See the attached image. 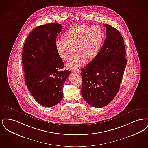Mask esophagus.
Wrapping results in <instances>:
<instances>
[{
	"mask_svg": "<svg viewBox=\"0 0 148 148\" xmlns=\"http://www.w3.org/2000/svg\"><path fill=\"white\" fill-rule=\"evenodd\" d=\"M72 71L74 72V73H77V74H80V69L73 70V71Z\"/></svg>",
	"mask_w": 148,
	"mask_h": 148,
	"instance_id": "esophagus-1",
	"label": "esophagus"
}]
</instances>
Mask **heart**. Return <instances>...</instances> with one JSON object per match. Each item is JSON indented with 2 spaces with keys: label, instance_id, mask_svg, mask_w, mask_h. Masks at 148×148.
Segmentation results:
<instances>
[{
  "label": "heart",
  "instance_id": "obj_1",
  "mask_svg": "<svg viewBox=\"0 0 148 148\" xmlns=\"http://www.w3.org/2000/svg\"><path fill=\"white\" fill-rule=\"evenodd\" d=\"M105 38L103 29L98 26L79 23L69 29L65 39H59L56 43V51L63 59L68 60L74 48L77 54L66 64L69 69H74L98 54Z\"/></svg>",
  "mask_w": 148,
  "mask_h": 148
}]
</instances>
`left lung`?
Here are the masks:
<instances>
[{
  "label": "left lung",
  "instance_id": "left-lung-1",
  "mask_svg": "<svg viewBox=\"0 0 148 148\" xmlns=\"http://www.w3.org/2000/svg\"><path fill=\"white\" fill-rule=\"evenodd\" d=\"M104 26L106 37L98 54L81 69L82 97L95 108L107 106L116 96L127 63L119 31L108 24Z\"/></svg>",
  "mask_w": 148,
  "mask_h": 148
}]
</instances>
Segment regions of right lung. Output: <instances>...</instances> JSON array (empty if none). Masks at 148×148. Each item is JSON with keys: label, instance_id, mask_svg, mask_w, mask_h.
<instances>
[{"label": "right lung", "instance_id": "right-lung-1", "mask_svg": "<svg viewBox=\"0 0 148 148\" xmlns=\"http://www.w3.org/2000/svg\"><path fill=\"white\" fill-rule=\"evenodd\" d=\"M62 25L50 23L37 27L29 34L23 49L24 79L33 98L51 107L63 99L64 83L71 73L60 71L64 63L56 51V36Z\"/></svg>", "mask_w": 148, "mask_h": 148}]
</instances>
